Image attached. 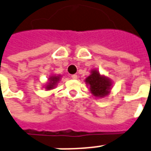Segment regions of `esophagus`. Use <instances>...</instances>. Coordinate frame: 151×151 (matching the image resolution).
Returning <instances> with one entry per match:
<instances>
[{
	"label": "esophagus",
	"instance_id": "34e87169",
	"mask_svg": "<svg viewBox=\"0 0 151 151\" xmlns=\"http://www.w3.org/2000/svg\"><path fill=\"white\" fill-rule=\"evenodd\" d=\"M71 78H72L73 79H77L78 76L76 75V74H73V75H71Z\"/></svg>",
	"mask_w": 151,
	"mask_h": 151
}]
</instances>
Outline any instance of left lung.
I'll return each instance as SVG.
<instances>
[{
    "label": "left lung",
    "mask_w": 151,
    "mask_h": 151,
    "mask_svg": "<svg viewBox=\"0 0 151 151\" xmlns=\"http://www.w3.org/2000/svg\"><path fill=\"white\" fill-rule=\"evenodd\" d=\"M85 82L90 86L91 93L97 98L106 96L112 86L110 79L101 75L96 69L91 70V75L85 79Z\"/></svg>",
    "instance_id": "1"
}]
</instances>
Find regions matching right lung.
Returning a JSON list of instances; mask_svg holds the SVG:
<instances>
[{"label": "right lung", "mask_w": 151, "mask_h": 151, "mask_svg": "<svg viewBox=\"0 0 151 151\" xmlns=\"http://www.w3.org/2000/svg\"><path fill=\"white\" fill-rule=\"evenodd\" d=\"M60 79V75H53L50 77L49 78V83H47V85H46L45 88L46 90H51V89L55 88V86L57 85V83H59Z\"/></svg>", "instance_id": "right-lung-1"}]
</instances>
